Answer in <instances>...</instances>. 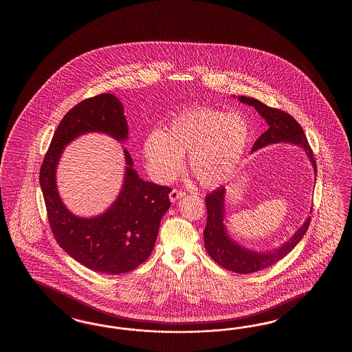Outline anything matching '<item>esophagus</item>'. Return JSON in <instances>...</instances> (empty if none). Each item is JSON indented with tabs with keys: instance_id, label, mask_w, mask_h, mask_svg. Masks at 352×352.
<instances>
[{
	"instance_id": "obj_1",
	"label": "esophagus",
	"mask_w": 352,
	"mask_h": 352,
	"mask_svg": "<svg viewBox=\"0 0 352 352\" xmlns=\"http://www.w3.org/2000/svg\"><path fill=\"white\" fill-rule=\"evenodd\" d=\"M184 196H185V192H184V191H179V190L173 188V191L170 192V200H171L173 202H175L176 200L181 199V197H184Z\"/></svg>"
}]
</instances>
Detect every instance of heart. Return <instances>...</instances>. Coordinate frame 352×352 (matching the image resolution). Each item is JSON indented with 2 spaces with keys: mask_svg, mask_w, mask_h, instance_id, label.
Masks as SVG:
<instances>
[{
  "mask_svg": "<svg viewBox=\"0 0 352 352\" xmlns=\"http://www.w3.org/2000/svg\"><path fill=\"white\" fill-rule=\"evenodd\" d=\"M250 129L239 114L194 107L175 116L165 131H153L143 142V160L151 177L170 182L188 167L202 186L215 187L232 176L247 151Z\"/></svg>",
  "mask_w": 352,
  "mask_h": 352,
  "instance_id": "b5f03b06",
  "label": "heart"
}]
</instances>
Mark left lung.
I'll list each match as a JSON object with an SVG mask.
<instances>
[{
  "label": "left lung",
  "instance_id": "8db88e82",
  "mask_svg": "<svg viewBox=\"0 0 352 352\" xmlns=\"http://www.w3.org/2000/svg\"><path fill=\"white\" fill-rule=\"evenodd\" d=\"M241 103L254 107L262 116L270 128L255 141L253 150H259L272 143H292L303 148L309 158L314 173H317V165L314 161V152L307 141L306 135L298 122L291 114L280 109L272 108L259 102L258 99L249 97H238ZM316 179V177H314ZM225 187L221 186L205 197L208 209V221L204 230L205 248L214 262L228 270L239 274H249L265 270L285 258L305 236L311 217H308L303 225L293 234L292 238L285 241L280 247L267 252H255L241 247L239 243L230 238L225 226Z\"/></svg>",
  "mask_w": 352,
  "mask_h": 352
}]
</instances>
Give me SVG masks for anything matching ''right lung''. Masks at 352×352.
<instances>
[{
    "mask_svg": "<svg viewBox=\"0 0 352 352\" xmlns=\"http://www.w3.org/2000/svg\"><path fill=\"white\" fill-rule=\"evenodd\" d=\"M123 111L120 99L109 93L78 103L60 120L40 168L54 238L76 262L104 274L127 273L150 256L161 219L171 206V188L141 179L124 148L127 166L118 197L98 217H76L60 199L56 167L65 146L79 135L98 132L126 141L128 124Z\"/></svg>",
    "mask_w": 352,
    "mask_h": 352,
    "instance_id": "obj_1",
    "label": "right lung"
}]
</instances>
